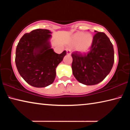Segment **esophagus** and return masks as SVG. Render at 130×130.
Segmentation results:
<instances>
[{
	"instance_id": "esophagus-1",
	"label": "esophagus",
	"mask_w": 130,
	"mask_h": 130,
	"mask_svg": "<svg viewBox=\"0 0 130 130\" xmlns=\"http://www.w3.org/2000/svg\"><path fill=\"white\" fill-rule=\"evenodd\" d=\"M67 54H68V55H70L71 54V50H70V49H67Z\"/></svg>"
}]
</instances>
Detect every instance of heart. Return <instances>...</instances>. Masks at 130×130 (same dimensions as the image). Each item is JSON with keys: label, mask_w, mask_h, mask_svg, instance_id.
I'll list each match as a JSON object with an SVG mask.
<instances>
[{"label": "heart", "mask_w": 130, "mask_h": 130, "mask_svg": "<svg viewBox=\"0 0 130 130\" xmlns=\"http://www.w3.org/2000/svg\"><path fill=\"white\" fill-rule=\"evenodd\" d=\"M93 41V37L91 33L78 32L73 34L70 38L72 45H77L76 49L81 53H85L89 51Z\"/></svg>", "instance_id": "b5f03b06"}]
</instances>
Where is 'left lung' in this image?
I'll list each match as a JSON object with an SVG mask.
<instances>
[{
  "label": "left lung",
  "mask_w": 130,
  "mask_h": 130,
  "mask_svg": "<svg viewBox=\"0 0 130 130\" xmlns=\"http://www.w3.org/2000/svg\"><path fill=\"white\" fill-rule=\"evenodd\" d=\"M96 32L87 54H72V72L78 82L86 85L98 84L109 73L114 62L113 45L104 32Z\"/></svg>",
  "instance_id": "8db88e82"
}]
</instances>
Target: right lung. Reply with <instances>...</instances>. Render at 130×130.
<instances>
[{"instance_id": "obj_1", "label": "right lung", "mask_w": 130, "mask_h": 130, "mask_svg": "<svg viewBox=\"0 0 130 130\" xmlns=\"http://www.w3.org/2000/svg\"><path fill=\"white\" fill-rule=\"evenodd\" d=\"M52 32L36 29L24 34L16 49L15 63L22 77L28 84L43 88L54 82L56 68L67 54H57L51 48Z\"/></svg>"}]
</instances>
